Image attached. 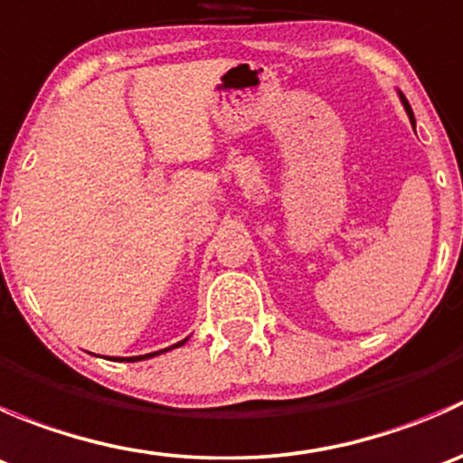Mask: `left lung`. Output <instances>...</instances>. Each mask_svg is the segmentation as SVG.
<instances>
[{
  "label": "left lung",
  "instance_id": "left-lung-1",
  "mask_svg": "<svg viewBox=\"0 0 463 463\" xmlns=\"http://www.w3.org/2000/svg\"><path fill=\"white\" fill-rule=\"evenodd\" d=\"M401 100H403V107H405V111H408V116H410V123L414 125V114H412V109H410V105H408V100H405V96H403V93H401Z\"/></svg>",
  "mask_w": 463,
  "mask_h": 463
}]
</instances>
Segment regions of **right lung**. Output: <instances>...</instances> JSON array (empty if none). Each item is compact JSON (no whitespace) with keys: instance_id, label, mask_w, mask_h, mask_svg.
<instances>
[{"instance_id":"obj_1","label":"right lung","mask_w":463,"mask_h":463,"mask_svg":"<svg viewBox=\"0 0 463 463\" xmlns=\"http://www.w3.org/2000/svg\"><path fill=\"white\" fill-rule=\"evenodd\" d=\"M185 340H188V338H185ZM185 340H181V343L172 345V347H167V349H175V347H181V345H184V343H185ZM167 349H161V352H154V354H145V356H132V358H116V361H129V363H134V361H145V358H152V356H158V354L167 352Z\"/></svg>"}]
</instances>
